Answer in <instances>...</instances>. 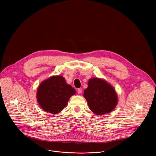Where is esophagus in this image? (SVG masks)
Returning <instances> with one entry per match:
<instances>
[{"mask_svg": "<svg viewBox=\"0 0 156 156\" xmlns=\"http://www.w3.org/2000/svg\"><path fill=\"white\" fill-rule=\"evenodd\" d=\"M77 93H78L79 94H80L82 93V89H81V88H79V89H77Z\"/></svg>", "mask_w": 156, "mask_h": 156, "instance_id": "obj_1", "label": "esophagus"}]
</instances>
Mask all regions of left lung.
I'll return each instance as SVG.
<instances>
[{
	"mask_svg": "<svg viewBox=\"0 0 156 156\" xmlns=\"http://www.w3.org/2000/svg\"><path fill=\"white\" fill-rule=\"evenodd\" d=\"M83 97L87 101L89 109L97 115L109 113L118 102L115 89L105 79L97 77L88 80Z\"/></svg>",
	"mask_w": 156,
	"mask_h": 156,
	"instance_id": "1",
	"label": "left lung"
}]
</instances>
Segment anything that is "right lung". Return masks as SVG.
<instances>
[{"label": "right lung", "instance_id": "add662e5", "mask_svg": "<svg viewBox=\"0 0 156 156\" xmlns=\"http://www.w3.org/2000/svg\"><path fill=\"white\" fill-rule=\"evenodd\" d=\"M76 90L67 84L62 76H52L43 80L37 92V101L44 111L56 114L62 111Z\"/></svg>", "mask_w": 156, "mask_h": 156}]
</instances>
